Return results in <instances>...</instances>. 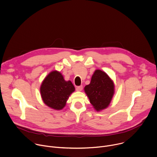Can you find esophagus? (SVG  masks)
I'll list each match as a JSON object with an SVG mask.
<instances>
[{"instance_id": "34e87169", "label": "esophagus", "mask_w": 157, "mask_h": 157, "mask_svg": "<svg viewBox=\"0 0 157 157\" xmlns=\"http://www.w3.org/2000/svg\"><path fill=\"white\" fill-rule=\"evenodd\" d=\"M76 89L77 91H81L82 90V86H80L76 87Z\"/></svg>"}]
</instances>
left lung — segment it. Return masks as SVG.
<instances>
[{
    "instance_id": "left-lung-1",
    "label": "left lung",
    "mask_w": 157,
    "mask_h": 157,
    "mask_svg": "<svg viewBox=\"0 0 157 157\" xmlns=\"http://www.w3.org/2000/svg\"><path fill=\"white\" fill-rule=\"evenodd\" d=\"M84 92L97 112L107 109L115 94V84L109 76L100 70H96Z\"/></svg>"
}]
</instances>
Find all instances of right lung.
<instances>
[{
	"label": "right lung",
	"mask_w": 157,
	"mask_h": 157,
	"mask_svg": "<svg viewBox=\"0 0 157 157\" xmlns=\"http://www.w3.org/2000/svg\"><path fill=\"white\" fill-rule=\"evenodd\" d=\"M75 90L70 81H65L62 73L52 71L42 81L40 87L42 99L52 109L60 110L66 105L70 95Z\"/></svg>",
	"instance_id": "add662e5"
}]
</instances>
